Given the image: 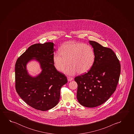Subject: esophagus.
<instances>
[{
	"label": "esophagus",
	"instance_id": "obj_1",
	"mask_svg": "<svg viewBox=\"0 0 134 134\" xmlns=\"http://www.w3.org/2000/svg\"><path fill=\"white\" fill-rule=\"evenodd\" d=\"M67 79L69 81H71V80H72L73 79L72 77H67Z\"/></svg>",
	"mask_w": 134,
	"mask_h": 134
}]
</instances>
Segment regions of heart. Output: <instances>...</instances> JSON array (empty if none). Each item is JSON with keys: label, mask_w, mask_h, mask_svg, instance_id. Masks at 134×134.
<instances>
[{"label": "heart", "mask_w": 134, "mask_h": 134, "mask_svg": "<svg viewBox=\"0 0 134 134\" xmlns=\"http://www.w3.org/2000/svg\"><path fill=\"white\" fill-rule=\"evenodd\" d=\"M95 53L93 48L89 44L69 41L65 42L59 48V52L53 54L54 65L58 71L64 69V72L72 75L77 72L83 74L88 72L94 63Z\"/></svg>", "instance_id": "b5f03b06"}]
</instances>
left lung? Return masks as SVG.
Masks as SVG:
<instances>
[{
	"label": "left lung",
	"instance_id": "left-lung-1",
	"mask_svg": "<svg viewBox=\"0 0 134 134\" xmlns=\"http://www.w3.org/2000/svg\"><path fill=\"white\" fill-rule=\"evenodd\" d=\"M95 53V60L88 72L77 76V97L81 105L94 108L107 101L116 90L121 64L111 48L89 41Z\"/></svg>",
	"mask_w": 134,
	"mask_h": 134
}]
</instances>
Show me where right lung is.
Returning a JSON list of instances; mask_svg holds the SVG:
<instances>
[{
    "label": "right lung",
    "mask_w": 134,
    "mask_h": 134,
    "mask_svg": "<svg viewBox=\"0 0 134 134\" xmlns=\"http://www.w3.org/2000/svg\"><path fill=\"white\" fill-rule=\"evenodd\" d=\"M54 43L31 45L19 57L15 65V88L20 97L35 109L47 111L58 103L62 86L67 83L65 75L57 71L54 65ZM32 59L38 61L42 72L32 77L26 64Z\"/></svg>",
    "instance_id": "1"
}]
</instances>
